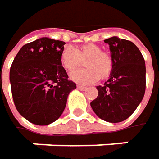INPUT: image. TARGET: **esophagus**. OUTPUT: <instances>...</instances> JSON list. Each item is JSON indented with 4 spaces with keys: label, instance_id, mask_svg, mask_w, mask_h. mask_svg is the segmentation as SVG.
<instances>
[{
    "label": "esophagus",
    "instance_id": "esophagus-1",
    "mask_svg": "<svg viewBox=\"0 0 159 159\" xmlns=\"http://www.w3.org/2000/svg\"><path fill=\"white\" fill-rule=\"evenodd\" d=\"M77 88L79 89H80V90H85V89H87L86 87H84V86H81V85H78L77 86Z\"/></svg>",
    "mask_w": 159,
    "mask_h": 159
}]
</instances>
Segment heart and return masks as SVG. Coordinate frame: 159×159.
I'll use <instances>...</instances> for the list:
<instances>
[{"label": "heart", "instance_id": "1", "mask_svg": "<svg viewBox=\"0 0 159 159\" xmlns=\"http://www.w3.org/2000/svg\"><path fill=\"white\" fill-rule=\"evenodd\" d=\"M82 60H86V70L71 72V80L79 84H89L96 82L100 77L106 79L113 69V60L108 53L102 52V48L96 44H84L77 48L65 47L60 54L62 66L69 71L78 69Z\"/></svg>", "mask_w": 159, "mask_h": 159}]
</instances>
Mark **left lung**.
Returning <instances> with one entry per match:
<instances>
[{
	"label": "left lung",
	"mask_w": 159,
	"mask_h": 159,
	"mask_svg": "<svg viewBox=\"0 0 159 159\" xmlns=\"http://www.w3.org/2000/svg\"><path fill=\"white\" fill-rule=\"evenodd\" d=\"M109 45L113 69L108 80L97 86L98 97L90 102L96 115L109 123L126 120L142 102L146 90V64L131 41L112 36Z\"/></svg>",
	"instance_id": "left-lung-1"
}]
</instances>
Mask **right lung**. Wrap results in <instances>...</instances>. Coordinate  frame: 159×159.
Instances as JSON below:
<instances>
[{
	"mask_svg": "<svg viewBox=\"0 0 159 159\" xmlns=\"http://www.w3.org/2000/svg\"><path fill=\"white\" fill-rule=\"evenodd\" d=\"M66 43L42 37L21 48L10 70L12 99L30 123L48 125L64 111L76 84L68 80L60 54Z\"/></svg>",
	"mask_w": 159,
	"mask_h": 159,
	"instance_id": "1",
	"label": "right lung"
}]
</instances>
